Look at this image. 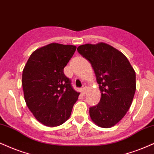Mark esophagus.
I'll return each instance as SVG.
<instances>
[{
    "label": "esophagus",
    "mask_w": 154,
    "mask_h": 154,
    "mask_svg": "<svg viewBox=\"0 0 154 154\" xmlns=\"http://www.w3.org/2000/svg\"><path fill=\"white\" fill-rule=\"evenodd\" d=\"M86 92H87V86L85 84H83L82 86V93L85 94Z\"/></svg>",
    "instance_id": "34e87169"
}]
</instances>
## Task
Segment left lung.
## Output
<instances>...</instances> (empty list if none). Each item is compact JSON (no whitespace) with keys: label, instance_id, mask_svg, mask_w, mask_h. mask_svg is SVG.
I'll list each match as a JSON object with an SVG mask.
<instances>
[{"label":"left lung","instance_id":"8db88e82","mask_svg":"<svg viewBox=\"0 0 154 154\" xmlns=\"http://www.w3.org/2000/svg\"><path fill=\"white\" fill-rule=\"evenodd\" d=\"M77 51L91 63L101 92L99 103L89 109L91 119L102 128L113 126L131 106L135 71L122 53L106 43L81 45Z\"/></svg>","mask_w":154,"mask_h":154}]
</instances>
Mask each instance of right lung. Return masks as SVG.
<instances>
[{"label": "right lung", "instance_id": "obj_1", "mask_svg": "<svg viewBox=\"0 0 154 154\" xmlns=\"http://www.w3.org/2000/svg\"><path fill=\"white\" fill-rule=\"evenodd\" d=\"M75 49V45L56 43L45 45L34 51L23 68L25 101L45 126H58L67 121L80 94L63 73Z\"/></svg>", "mask_w": 154, "mask_h": 154}]
</instances>
